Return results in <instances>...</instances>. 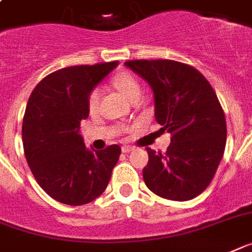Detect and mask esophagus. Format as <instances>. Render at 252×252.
Segmentation results:
<instances>
[{"mask_svg": "<svg viewBox=\"0 0 252 252\" xmlns=\"http://www.w3.org/2000/svg\"><path fill=\"white\" fill-rule=\"evenodd\" d=\"M132 149H134V147H131V145H124V147H122V152H124V153H128V152H131Z\"/></svg>", "mask_w": 252, "mask_h": 252, "instance_id": "34e87169", "label": "esophagus"}]
</instances>
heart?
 Returning a JSON list of instances; mask_svg holds the SVG:
<instances>
[{
	"instance_id": "1",
	"label": "heart",
	"mask_w": 252,
	"mask_h": 252,
	"mask_svg": "<svg viewBox=\"0 0 252 252\" xmlns=\"http://www.w3.org/2000/svg\"><path fill=\"white\" fill-rule=\"evenodd\" d=\"M111 84L131 101L138 99L139 95H140V85H139L138 80L128 72H118V73H116L111 78ZM99 100H100L99 90L94 89V90L90 91L89 97H87V108H89V111L91 113L97 111Z\"/></svg>"
}]
</instances>
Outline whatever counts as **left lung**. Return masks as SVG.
<instances>
[{"mask_svg":"<svg viewBox=\"0 0 252 252\" xmlns=\"http://www.w3.org/2000/svg\"><path fill=\"white\" fill-rule=\"evenodd\" d=\"M125 65L151 85L159 131L171 134L165 153L147 148L145 186L162 198H194L210 186L225 149V116L215 91L194 66L175 60H128Z\"/></svg>","mask_w":252,"mask_h":252,"instance_id":"left-lung-1","label":"left lung"}]
</instances>
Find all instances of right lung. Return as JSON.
Masks as SVG:
<instances>
[{
	"label": "right lung",
	"instance_id": "right-lung-1",
	"mask_svg": "<svg viewBox=\"0 0 252 252\" xmlns=\"http://www.w3.org/2000/svg\"><path fill=\"white\" fill-rule=\"evenodd\" d=\"M118 62L73 65L39 81L23 118V147L33 176L51 198L70 206L91 202L105 190L121 148L89 151L80 135L89 117V94Z\"/></svg>",
	"mask_w": 252,
	"mask_h": 252
}]
</instances>
